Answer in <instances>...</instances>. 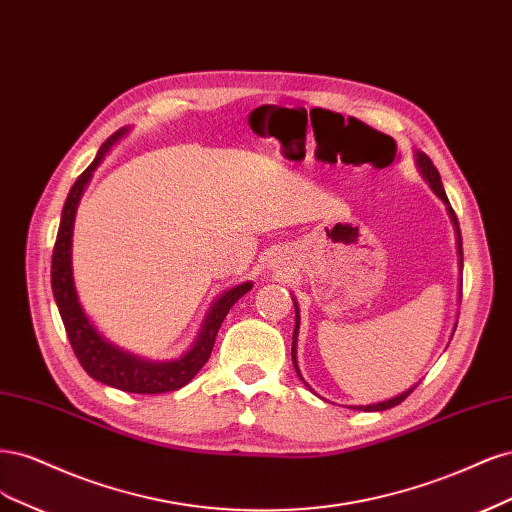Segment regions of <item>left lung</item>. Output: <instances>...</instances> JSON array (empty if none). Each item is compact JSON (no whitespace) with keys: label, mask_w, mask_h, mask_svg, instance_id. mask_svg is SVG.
<instances>
[{"label":"left lung","mask_w":512,"mask_h":512,"mask_svg":"<svg viewBox=\"0 0 512 512\" xmlns=\"http://www.w3.org/2000/svg\"><path fill=\"white\" fill-rule=\"evenodd\" d=\"M415 159H417V170H419V174L423 176V180L427 185H430V189L440 197V200L444 202V206H447V212H449V217H451V223H453V227H455V236H457V255H459V268H464V253H461V232H459V223H457V217H455V212H453V208H451V204H449V197H447V193H444V187H442V180H440V174H438V170H436V166L432 163V159L427 157L425 153H421V151H417L415 153ZM293 300V306H295V329H293V342H291V359H293V368H295V372H298V376L302 378L304 381V376H302V372H300V366H298V334H300V308H298V302H295V298H291ZM455 327H457V323H455ZM455 327H453V332H455ZM304 385L306 387H310L306 381H304ZM417 385H412V387H408L406 391H402L400 395H395V398H389V400H383V402H374V404H353V406H346V408H351V410H364V412H378V410H387V408H393V406H398L400 402H404L408 395L412 393V389H415ZM312 391V389H310Z\"/></svg>","instance_id":"8db88e82"}]
</instances>
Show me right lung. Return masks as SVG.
<instances>
[{
    "mask_svg": "<svg viewBox=\"0 0 512 512\" xmlns=\"http://www.w3.org/2000/svg\"><path fill=\"white\" fill-rule=\"evenodd\" d=\"M129 127H121L117 134H112L97 151L91 166L82 172L74 187L68 193V200L63 204L61 223L57 232V242L53 251V266H51V283H53V295L59 308L61 321L68 332L72 349L80 361V366L85 372L108 387L121 389L127 393H168L185 387L191 378L202 370V366L208 361L214 338L219 334V327L223 319L227 317L229 308H232L244 293L253 289L251 280L240 283L236 287H229L223 291L217 300L210 304L208 315L204 317V323L197 332V338L189 349L174 359H146L140 355L129 353L121 346L112 344L106 340L97 327L89 321L87 312L82 310L74 276H72V236H74V219L76 210L80 204V197L85 193L89 180L97 166L104 161V157L110 153V148L117 144Z\"/></svg>",
    "mask_w": 512,
    "mask_h": 512,
    "instance_id": "1",
    "label": "right lung"
}]
</instances>
